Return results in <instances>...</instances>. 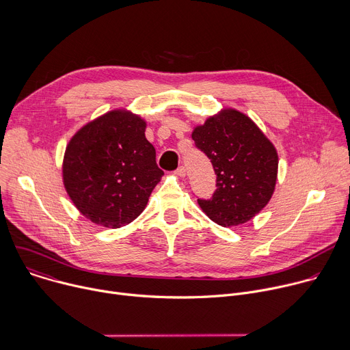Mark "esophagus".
Masks as SVG:
<instances>
[{
    "mask_svg": "<svg viewBox=\"0 0 350 350\" xmlns=\"http://www.w3.org/2000/svg\"><path fill=\"white\" fill-rule=\"evenodd\" d=\"M176 176H178V177H185V167H184V166H180V167L176 170Z\"/></svg>",
    "mask_w": 350,
    "mask_h": 350,
    "instance_id": "34e87169",
    "label": "esophagus"
}]
</instances>
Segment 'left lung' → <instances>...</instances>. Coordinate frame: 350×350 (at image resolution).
Masks as SVG:
<instances>
[{"label": "left lung", "mask_w": 350, "mask_h": 350, "mask_svg": "<svg viewBox=\"0 0 350 350\" xmlns=\"http://www.w3.org/2000/svg\"><path fill=\"white\" fill-rule=\"evenodd\" d=\"M195 145L211 159L217 189L202 212L221 227L252 220L274 193L278 154L258 124L234 108H223L192 130Z\"/></svg>", "instance_id": "left-lung-1"}]
</instances>
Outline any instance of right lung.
I'll list each match as a JSON object with an SVG mask.
<instances>
[{"label": "right lung", "instance_id": "right-lung-1", "mask_svg": "<svg viewBox=\"0 0 350 350\" xmlns=\"http://www.w3.org/2000/svg\"><path fill=\"white\" fill-rule=\"evenodd\" d=\"M146 122L127 109H113L84 124L66 145L62 162L65 189L90 221L120 228L145 209L163 172Z\"/></svg>", "mask_w": 350, "mask_h": 350}]
</instances>
